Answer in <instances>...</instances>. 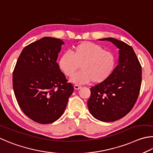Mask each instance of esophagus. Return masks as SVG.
I'll use <instances>...</instances> for the list:
<instances>
[{
    "label": "esophagus",
    "mask_w": 153,
    "mask_h": 153,
    "mask_svg": "<svg viewBox=\"0 0 153 153\" xmlns=\"http://www.w3.org/2000/svg\"><path fill=\"white\" fill-rule=\"evenodd\" d=\"M74 89L75 90H79V89H81V87L79 86V85H75L74 86Z\"/></svg>",
    "instance_id": "34e87169"
}]
</instances>
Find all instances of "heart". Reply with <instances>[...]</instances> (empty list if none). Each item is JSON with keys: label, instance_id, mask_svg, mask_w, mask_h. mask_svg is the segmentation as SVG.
Wrapping results in <instances>:
<instances>
[{"label": "heart", "instance_id": "b5f03b06", "mask_svg": "<svg viewBox=\"0 0 153 153\" xmlns=\"http://www.w3.org/2000/svg\"><path fill=\"white\" fill-rule=\"evenodd\" d=\"M59 66L67 76L76 84H100L107 81L114 71L116 58L100 45L91 42H82L72 48V54L64 53L59 60Z\"/></svg>", "mask_w": 153, "mask_h": 153}]
</instances>
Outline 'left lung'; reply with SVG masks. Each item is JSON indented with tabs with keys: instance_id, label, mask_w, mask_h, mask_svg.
<instances>
[{
	"instance_id": "8db88e82",
	"label": "left lung",
	"mask_w": 153,
	"mask_h": 153,
	"mask_svg": "<svg viewBox=\"0 0 153 153\" xmlns=\"http://www.w3.org/2000/svg\"><path fill=\"white\" fill-rule=\"evenodd\" d=\"M99 40L110 42L118 48V65L107 81L91 88L87 105L95 118L111 122L122 118L134 105L140 93L142 67L130 45L113 37Z\"/></svg>"
}]
</instances>
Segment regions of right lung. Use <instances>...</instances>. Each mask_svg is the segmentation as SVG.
I'll use <instances>...</instances> for the list:
<instances>
[{
  "label": "right lung",
  "instance_id": "add662e5",
  "mask_svg": "<svg viewBox=\"0 0 153 153\" xmlns=\"http://www.w3.org/2000/svg\"><path fill=\"white\" fill-rule=\"evenodd\" d=\"M60 39L44 37L23 48L13 73V87L20 108L33 121L54 122L64 114L74 91L57 60Z\"/></svg>",
  "mask_w": 153,
  "mask_h": 153
}]
</instances>
